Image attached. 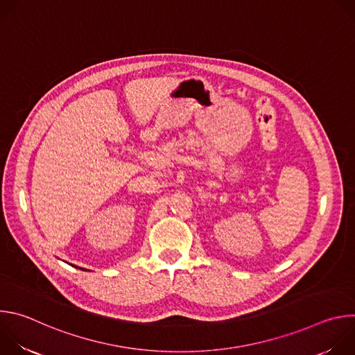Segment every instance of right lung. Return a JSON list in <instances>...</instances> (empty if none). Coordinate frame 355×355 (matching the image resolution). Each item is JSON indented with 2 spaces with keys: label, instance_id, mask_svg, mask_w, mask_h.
<instances>
[{
  "label": "right lung",
  "instance_id": "add662e5",
  "mask_svg": "<svg viewBox=\"0 0 355 355\" xmlns=\"http://www.w3.org/2000/svg\"><path fill=\"white\" fill-rule=\"evenodd\" d=\"M80 270H83V268H80Z\"/></svg>",
  "mask_w": 355,
  "mask_h": 355
}]
</instances>
